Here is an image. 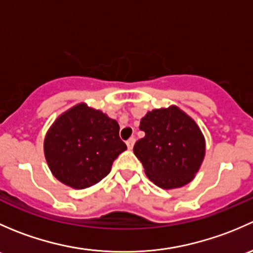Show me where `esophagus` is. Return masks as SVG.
<instances>
[{
  "label": "esophagus",
  "mask_w": 253,
  "mask_h": 253,
  "mask_svg": "<svg viewBox=\"0 0 253 253\" xmlns=\"http://www.w3.org/2000/svg\"><path fill=\"white\" fill-rule=\"evenodd\" d=\"M134 142H136V138H134V137H131L129 139H127V141H126L127 148H128V149H132V148H133V145H134Z\"/></svg>",
  "instance_id": "obj_1"
}]
</instances>
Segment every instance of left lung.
<instances>
[{
	"label": "left lung",
	"mask_w": 253,
	"mask_h": 253,
	"mask_svg": "<svg viewBox=\"0 0 253 253\" xmlns=\"http://www.w3.org/2000/svg\"><path fill=\"white\" fill-rule=\"evenodd\" d=\"M139 129L145 136L136 142L133 153L153 183L170 190L195 178L206 154L205 136L195 120L171 105L148 111Z\"/></svg>",
	"instance_id": "1"
}]
</instances>
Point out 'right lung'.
<instances>
[{
	"label": "right lung",
	"instance_id": "obj_1",
	"mask_svg": "<svg viewBox=\"0 0 253 253\" xmlns=\"http://www.w3.org/2000/svg\"><path fill=\"white\" fill-rule=\"evenodd\" d=\"M119 131L117 121L84 103L63 112L44 139L45 158L52 175L76 190L98 183L127 149Z\"/></svg>",
	"mask_w": 253,
	"mask_h": 253
}]
</instances>
